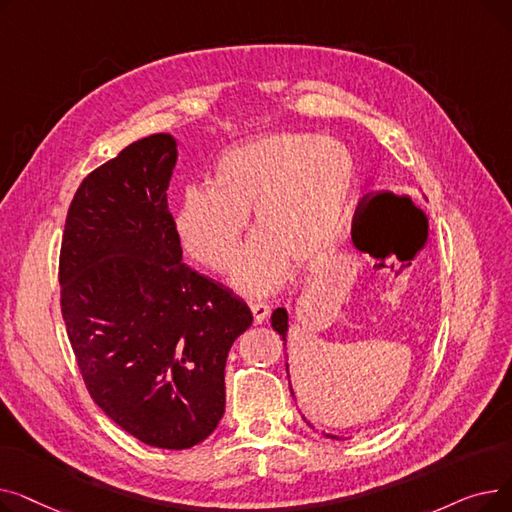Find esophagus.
Segmentation results:
<instances>
[{"label":"esophagus","instance_id":"34e87169","mask_svg":"<svg viewBox=\"0 0 512 512\" xmlns=\"http://www.w3.org/2000/svg\"><path fill=\"white\" fill-rule=\"evenodd\" d=\"M270 305H265V303H253L251 305V313H253V324L255 326H259V324H263V321L270 317Z\"/></svg>","mask_w":512,"mask_h":512}]
</instances>
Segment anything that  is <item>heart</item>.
Returning <instances> with one entry per match:
<instances>
[{
    "label": "heart",
    "mask_w": 512,
    "mask_h": 512,
    "mask_svg": "<svg viewBox=\"0 0 512 512\" xmlns=\"http://www.w3.org/2000/svg\"><path fill=\"white\" fill-rule=\"evenodd\" d=\"M357 188V161L340 141L303 132L267 134L226 151L211 186H186L176 207L184 251L226 272L253 211L251 236L230 276L247 297H270L292 274L311 270L336 242Z\"/></svg>",
    "instance_id": "1"
}]
</instances>
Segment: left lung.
<instances>
[{
    "mask_svg": "<svg viewBox=\"0 0 512 512\" xmlns=\"http://www.w3.org/2000/svg\"><path fill=\"white\" fill-rule=\"evenodd\" d=\"M272 328L282 336V340H284V348H286V332H288V313H286V309L284 307H278L274 313H272ZM286 369H288V363H286ZM288 384H290V375H288ZM290 392H292V388H290ZM292 398H294V392H292ZM305 419V417H303ZM307 421V419H305ZM309 423V421H307ZM311 425V423H309ZM328 438H332V440H340L338 436H332V434H326Z\"/></svg>",
    "mask_w": 512,
    "mask_h": 512,
    "instance_id": "8db88e82",
    "label": "left lung"
}]
</instances>
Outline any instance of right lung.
<instances>
[{
	"label": "right lung",
	"mask_w": 512,
	"mask_h": 512,
	"mask_svg": "<svg viewBox=\"0 0 512 512\" xmlns=\"http://www.w3.org/2000/svg\"><path fill=\"white\" fill-rule=\"evenodd\" d=\"M172 134H151L91 172L70 203L62 315L97 407L137 440L203 442L226 407L224 367L253 324L232 290L182 263L168 186Z\"/></svg>",
	"instance_id": "right-lung-1"
}]
</instances>
